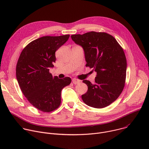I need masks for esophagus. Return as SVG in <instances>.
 I'll use <instances>...</instances> for the list:
<instances>
[{"label":"esophagus","mask_w":149,"mask_h":149,"mask_svg":"<svg viewBox=\"0 0 149 149\" xmlns=\"http://www.w3.org/2000/svg\"><path fill=\"white\" fill-rule=\"evenodd\" d=\"M72 82H73L74 84L76 85V84H79L80 82V81L79 79H76V78H74V79H72Z\"/></svg>","instance_id":"obj_1"}]
</instances>
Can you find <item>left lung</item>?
Listing matches in <instances>:
<instances>
[{
  "instance_id": "left-lung-1",
  "label": "left lung",
  "mask_w": 149,
  "mask_h": 149,
  "mask_svg": "<svg viewBox=\"0 0 149 149\" xmlns=\"http://www.w3.org/2000/svg\"><path fill=\"white\" fill-rule=\"evenodd\" d=\"M71 37L83 48L86 67L97 72L94 84L83 80L88 86L87 92L81 96L83 101L96 109L107 107L117 100L124 87L127 61L123 48L105 32L93 31Z\"/></svg>"
}]
</instances>
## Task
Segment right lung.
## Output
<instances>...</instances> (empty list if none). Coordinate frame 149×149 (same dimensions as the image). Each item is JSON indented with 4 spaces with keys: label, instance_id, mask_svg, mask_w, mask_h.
<instances>
[{
    "label": "right lung",
    "instance_id": "obj_1",
    "mask_svg": "<svg viewBox=\"0 0 149 149\" xmlns=\"http://www.w3.org/2000/svg\"><path fill=\"white\" fill-rule=\"evenodd\" d=\"M70 35L46 36L36 39L23 49L17 61L16 74L24 95L35 107L44 112L56 109L61 104V91L71 82L70 77H52L49 69L55 62V52Z\"/></svg>",
    "mask_w": 149,
    "mask_h": 149
}]
</instances>
